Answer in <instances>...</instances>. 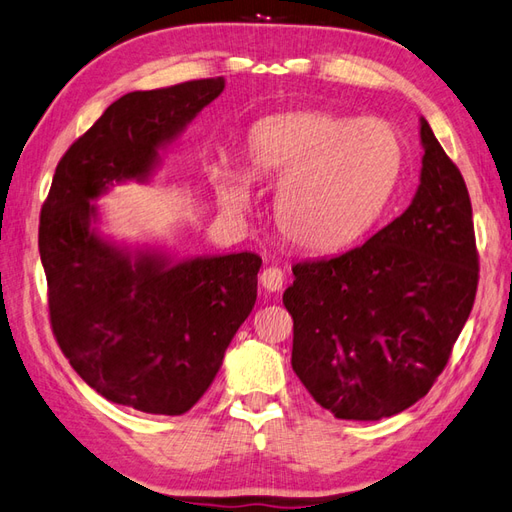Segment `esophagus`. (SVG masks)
I'll return each instance as SVG.
<instances>
[{
    "mask_svg": "<svg viewBox=\"0 0 512 512\" xmlns=\"http://www.w3.org/2000/svg\"><path fill=\"white\" fill-rule=\"evenodd\" d=\"M283 279H285L283 270L277 268V266H268L259 277V281H261V285H264L266 292H279L283 288Z\"/></svg>",
    "mask_w": 512,
    "mask_h": 512,
    "instance_id": "1",
    "label": "esophagus"
}]
</instances>
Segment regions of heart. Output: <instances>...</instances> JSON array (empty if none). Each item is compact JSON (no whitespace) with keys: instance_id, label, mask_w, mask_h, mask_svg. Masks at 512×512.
I'll return each instance as SVG.
<instances>
[{"instance_id":"1","label":"heart","mask_w":512,"mask_h":512,"mask_svg":"<svg viewBox=\"0 0 512 512\" xmlns=\"http://www.w3.org/2000/svg\"><path fill=\"white\" fill-rule=\"evenodd\" d=\"M251 174L279 183L275 227L296 251L325 255L353 246L382 218L401 174L403 146L384 120L283 113L255 124ZM224 200L251 205V176L216 168Z\"/></svg>"}]
</instances>
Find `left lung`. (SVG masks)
<instances>
[{"label":"left lung","mask_w":512,"mask_h":512,"mask_svg":"<svg viewBox=\"0 0 512 512\" xmlns=\"http://www.w3.org/2000/svg\"><path fill=\"white\" fill-rule=\"evenodd\" d=\"M410 207L366 244L292 268V368L336 419L379 421L427 395L478 290L471 200L421 117Z\"/></svg>","instance_id":"left-lung-1"}]
</instances>
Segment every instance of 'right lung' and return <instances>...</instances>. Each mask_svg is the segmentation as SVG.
<instances>
[{"instance_id": "right-lung-1", "label": "right lung", "mask_w": 512, "mask_h": 512, "mask_svg": "<svg viewBox=\"0 0 512 512\" xmlns=\"http://www.w3.org/2000/svg\"><path fill=\"white\" fill-rule=\"evenodd\" d=\"M224 91V78L133 91L113 102L56 165L39 253L58 347L113 403L178 417L216 379L257 299L255 253L178 259L100 233L113 185L150 183L161 152Z\"/></svg>"}]
</instances>
